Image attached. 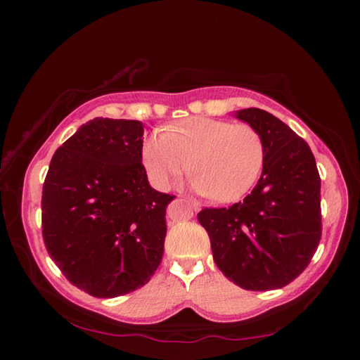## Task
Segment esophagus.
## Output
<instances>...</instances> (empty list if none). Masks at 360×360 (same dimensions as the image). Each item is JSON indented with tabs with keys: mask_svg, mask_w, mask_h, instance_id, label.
<instances>
[{
	"mask_svg": "<svg viewBox=\"0 0 360 360\" xmlns=\"http://www.w3.org/2000/svg\"><path fill=\"white\" fill-rule=\"evenodd\" d=\"M186 200H187L188 203L192 205V208H193L195 211H198L200 208H202V203H200L198 200H195V198H192V197H186Z\"/></svg>",
	"mask_w": 360,
	"mask_h": 360,
	"instance_id": "1",
	"label": "esophagus"
}]
</instances>
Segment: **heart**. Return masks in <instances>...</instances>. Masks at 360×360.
<instances>
[{"mask_svg":"<svg viewBox=\"0 0 360 360\" xmlns=\"http://www.w3.org/2000/svg\"><path fill=\"white\" fill-rule=\"evenodd\" d=\"M143 163L158 187L181 174L214 202H235L259 181L265 141L255 127L211 117H188L154 131L143 144Z\"/></svg>","mask_w":360,"mask_h":360,"instance_id":"obj_1","label":"heart"}]
</instances>
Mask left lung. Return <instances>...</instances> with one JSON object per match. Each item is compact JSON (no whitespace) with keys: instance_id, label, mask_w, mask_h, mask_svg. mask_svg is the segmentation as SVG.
Listing matches in <instances>:
<instances>
[{"instance_id":"1","label":"left lung","mask_w":360,"mask_h":360,"mask_svg":"<svg viewBox=\"0 0 360 360\" xmlns=\"http://www.w3.org/2000/svg\"><path fill=\"white\" fill-rule=\"evenodd\" d=\"M236 117L265 141V163L252 192L229 208H205L212 257L246 290H273L300 276L322 235L321 178L311 149L284 122L257 108Z\"/></svg>"}]
</instances>
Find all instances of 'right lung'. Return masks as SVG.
Wrapping results in <instances>:
<instances>
[{
	"label": "right lung",
	"instance_id": "right-lung-1",
	"mask_svg": "<svg viewBox=\"0 0 360 360\" xmlns=\"http://www.w3.org/2000/svg\"><path fill=\"white\" fill-rule=\"evenodd\" d=\"M143 124L96 117L53 154L42 186V238L65 278L98 298L150 281L174 195L154 191L143 165Z\"/></svg>",
	"mask_w": 360,
	"mask_h": 360
}]
</instances>
